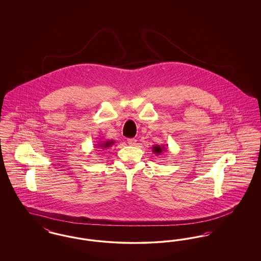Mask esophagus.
Instances as JSON below:
<instances>
[{
  "label": "esophagus",
  "mask_w": 261,
  "mask_h": 261,
  "mask_svg": "<svg viewBox=\"0 0 261 261\" xmlns=\"http://www.w3.org/2000/svg\"><path fill=\"white\" fill-rule=\"evenodd\" d=\"M127 143H128L130 146H134V145H136L137 140L135 139V138L127 139Z\"/></svg>",
  "instance_id": "esophagus-1"
}]
</instances>
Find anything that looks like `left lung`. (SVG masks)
Masks as SVG:
<instances>
[{
    "mask_svg": "<svg viewBox=\"0 0 261 261\" xmlns=\"http://www.w3.org/2000/svg\"><path fill=\"white\" fill-rule=\"evenodd\" d=\"M151 149H152V152L154 153V154H156V155H160V154H162L163 151H165L166 150V148H165V146H160V145H153L152 147H151Z\"/></svg>",
    "mask_w": 261,
    "mask_h": 261,
    "instance_id": "1",
    "label": "left lung"
}]
</instances>
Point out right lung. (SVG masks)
Segmentation results:
<instances>
[{
  "label": "right lung",
  "mask_w": 261,
  "mask_h": 261,
  "mask_svg": "<svg viewBox=\"0 0 261 261\" xmlns=\"http://www.w3.org/2000/svg\"><path fill=\"white\" fill-rule=\"evenodd\" d=\"M113 144H114V141H113V140H108V141H103V142H101L100 144L99 143L96 147L101 149H108V148H110L111 146H112Z\"/></svg>",
  "instance_id": "obj_1"
}]
</instances>
